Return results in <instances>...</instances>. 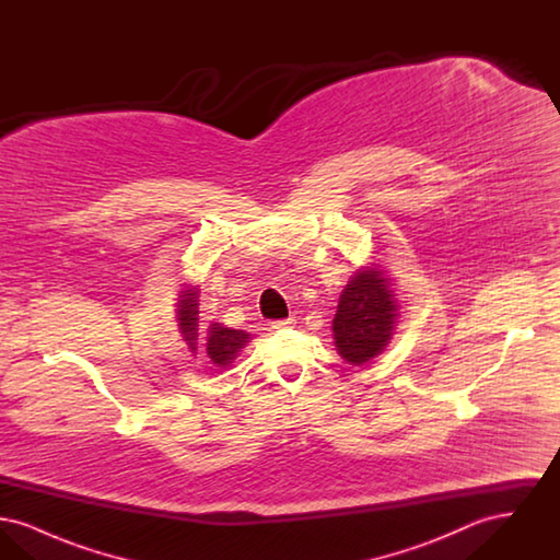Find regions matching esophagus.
Segmentation results:
<instances>
[{
    "instance_id": "1",
    "label": "esophagus",
    "mask_w": 560,
    "mask_h": 560,
    "mask_svg": "<svg viewBox=\"0 0 560 560\" xmlns=\"http://www.w3.org/2000/svg\"><path fill=\"white\" fill-rule=\"evenodd\" d=\"M295 319L288 317V319L272 320V329H285V327H292Z\"/></svg>"
}]
</instances>
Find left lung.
Returning a JSON list of instances; mask_svg holds the SVG:
<instances>
[{"mask_svg":"<svg viewBox=\"0 0 560 560\" xmlns=\"http://www.w3.org/2000/svg\"><path fill=\"white\" fill-rule=\"evenodd\" d=\"M397 298L380 265L361 268L350 277L334 317L336 350L350 365L377 357L397 325Z\"/></svg>","mask_w":560,"mask_h":560,"instance_id":"8db88e82","label":"left lung"}]
</instances>
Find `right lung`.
Returning a JSON list of instances; mask_svg holds the SVG:
<instances>
[{
    "instance_id": "obj_1",
    "label": "right lung",
    "mask_w": 560,
    "mask_h": 560,
    "mask_svg": "<svg viewBox=\"0 0 560 560\" xmlns=\"http://www.w3.org/2000/svg\"><path fill=\"white\" fill-rule=\"evenodd\" d=\"M187 290H183L178 295V308H176V317H178V327H180V334L187 342V347L190 348V352L197 350V336H199V329H197V306H199V290L192 288V285H185ZM249 342V334H245L243 329H231V327H224L220 323H213L208 329V342H206V352H208V359L212 361L213 368H229L235 357L240 354L241 348L245 347Z\"/></svg>"
}]
</instances>
